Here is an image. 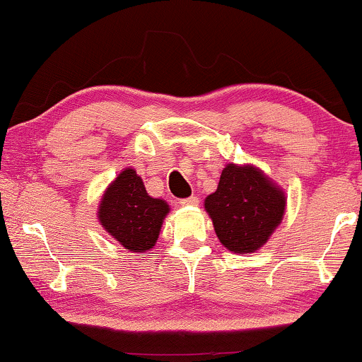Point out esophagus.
Returning <instances> with one entry per match:
<instances>
[{
  "label": "esophagus",
  "mask_w": 362,
  "mask_h": 362,
  "mask_svg": "<svg viewBox=\"0 0 362 362\" xmlns=\"http://www.w3.org/2000/svg\"><path fill=\"white\" fill-rule=\"evenodd\" d=\"M182 206H197L198 205V198L197 197H188V198H182L180 200Z\"/></svg>",
  "instance_id": "34e87169"
}]
</instances>
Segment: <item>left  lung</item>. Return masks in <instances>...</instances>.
Segmentation results:
<instances>
[{"label":"left lung","mask_w":362,"mask_h":362,"mask_svg":"<svg viewBox=\"0 0 362 362\" xmlns=\"http://www.w3.org/2000/svg\"><path fill=\"white\" fill-rule=\"evenodd\" d=\"M284 188L252 164H226L218 188L205 198L220 243L236 254L256 252L282 223Z\"/></svg>","instance_id":"8db88e82"}]
</instances>
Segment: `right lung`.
Listing matches in <instances>:
<instances>
[{"label": "right lung", "mask_w": 362, "mask_h": 362, "mask_svg": "<svg viewBox=\"0 0 362 362\" xmlns=\"http://www.w3.org/2000/svg\"><path fill=\"white\" fill-rule=\"evenodd\" d=\"M169 203L152 198L132 167H126L106 187L98 205L103 230L131 252H146L156 246Z\"/></svg>", "instance_id": "right-lung-1"}]
</instances>
